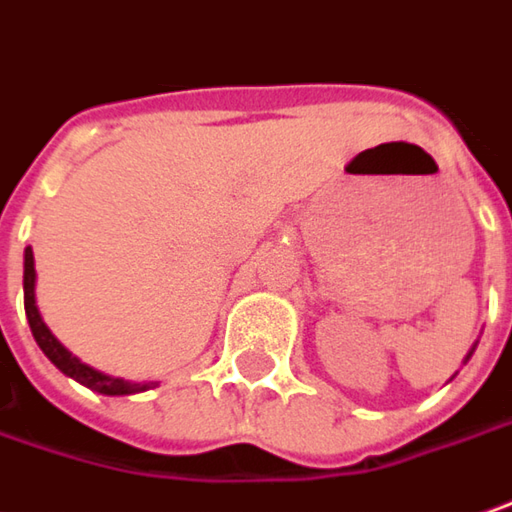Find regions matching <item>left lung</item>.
<instances>
[{"mask_svg":"<svg viewBox=\"0 0 512 512\" xmlns=\"http://www.w3.org/2000/svg\"><path fill=\"white\" fill-rule=\"evenodd\" d=\"M473 349H476V346H473ZM473 349H471V352H468V358H465V360H471V355H473Z\"/></svg>","mask_w":512,"mask_h":512,"instance_id":"left-lung-1","label":"left lung"}]
</instances>
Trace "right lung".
Returning a JSON list of instances; mask_svg holds the SVG:
<instances>
[{"label": "right lung", "mask_w": 512, "mask_h": 512, "mask_svg": "<svg viewBox=\"0 0 512 512\" xmlns=\"http://www.w3.org/2000/svg\"><path fill=\"white\" fill-rule=\"evenodd\" d=\"M24 312H27V324H30V332H33V338H36L41 352L50 358V363L56 369H61L72 380H78L81 386H87V389L98 394H109V397L146 392V389L157 386V383H132V380H123V377L104 375V372L92 369L87 363H81L67 346L58 341L56 335L50 332V327L44 324L39 304H36V262H33V248H24Z\"/></svg>", "instance_id": "obj_1"}]
</instances>
